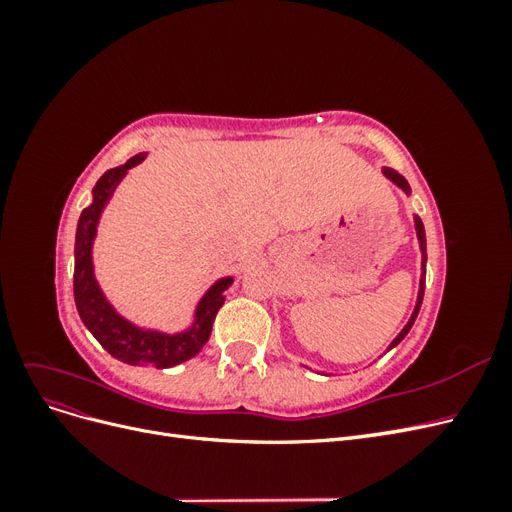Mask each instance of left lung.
<instances>
[{"label": "left lung", "mask_w": 512, "mask_h": 512, "mask_svg": "<svg viewBox=\"0 0 512 512\" xmlns=\"http://www.w3.org/2000/svg\"><path fill=\"white\" fill-rule=\"evenodd\" d=\"M382 175L386 177V179H391L397 188H401L404 190L408 196H410V185H408V181L401 177L399 173H395L393 168H382ZM414 228H416V239H418V247H421V256H423V260H421V282H418V297H416V305H414V312H412V316H410V320L406 322V327L399 331V335L393 339V342L389 344V348L386 350H393L401 339H404L406 335H408V331L412 329V324H414V320H416V316H418V309H421V303H423V294H425V265H427V241H425V226H423V222H421V218H418V215H414Z\"/></svg>", "instance_id": "1"}]
</instances>
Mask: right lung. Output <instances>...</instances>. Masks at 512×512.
<instances>
[{
	"mask_svg": "<svg viewBox=\"0 0 512 512\" xmlns=\"http://www.w3.org/2000/svg\"><path fill=\"white\" fill-rule=\"evenodd\" d=\"M145 158L147 153H136L126 164L106 170L94 185V190H91L94 200H91L87 209H83L79 226H76L74 303L89 333L117 361L166 369L192 359V356L203 350L211 335L215 314L224 305V290L235 282V277H220L203 294V299L198 301L190 327L175 335L136 327L134 322L117 314V309L108 303L94 273V241L98 235V224L104 207L113 198L121 179L128 175L130 168L141 164Z\"/></svg>",
	"mask_w": 512,
	"mask_h": 512,
	"instance_id": "obj_1",
	"label": "right lung"
}]
</instances>
